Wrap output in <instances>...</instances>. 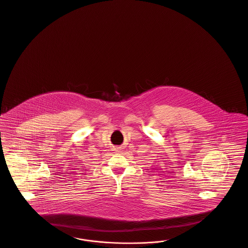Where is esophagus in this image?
I'll list each match as a JSON object with an SVG mask.
<instances>
[{
    "mask_svg": "<svg viewBox=\"0 0 248 248\" xmlns=\"http://www.w3.org/2000/svg\"><path fill=\"white\" fill-rule=\"evenodd\" d=\"M116 151H118V150H116Z\"/></svg>",
    "mask_w": 248,
    "mask_h": 248,
    "instance_id": "esophagus-1",
    "label": "esophagus"
}]
</instances>
